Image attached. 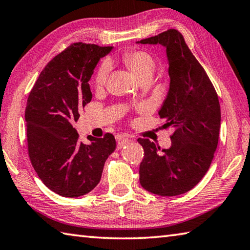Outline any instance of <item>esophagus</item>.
<instances>
[{"mask_svg": "<svg viewBox=\"0 0 250 250\" xmlns=\"http://www.w3.org/2000/svg\"><path fill=\"white\" fill-rule=\"evenodd\" d=\"M116 141H117V148L119 149H121V148H123L124 146L126 145V144H128L129 143V137H128V135H125V134H119V135H116Z\"/></svg>", "mask_w": 250, "mask_h": 250, "instance_id": "34e87169", "label": "esophagus"}]
</instances>
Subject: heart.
<instances>
[{
	"label": "heart",
	"mask_w": 250,
	"mask_h": 250,
	"mask_svg": "<svg viewBox=\"0 0 250 250\" xmlns=\"http://www.w3.org/2000/svg\"><path fill=\"white\" fill-rule=\"evenodd\" d=\"M122 61H123L125 66L139 79V82L144 81L146 78H151L154 73V60L148 52L144 50L127 51L122 55ZM110 69L111 65L107 61H103L99 65L95 76V83L97 87H102L106 83Z\"/></svg>",
	"instance_id": "heart-1"
}]
</instances>
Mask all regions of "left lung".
<instances>
[{
    "label": "left lung",
    "mask_w": 250,
    "mask_h": 250,
    "mask_svg": "<svg viewBox=\"0 0 250 250\" xmlns=\"http://www.w3.org/2000/svg\"><path fill=\"white\" fill-rule=\"evenodd\" d=\"M138 42L166 46L171 83L159 115L166 121L164 128H174L168 149L137 139L145 152L139 181L155 195L185 194L201 181L214 157L221 125L219 98L180 31L168 29Z\"/></svg>",
    "instance_id": "left-lung-1"
}]
</instances>
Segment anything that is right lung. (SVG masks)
Segmentation results:
<instances>
[{
    "label": "right lung",
    "instance_id": "1",
    "mask_svg": "<svg viewBox=\"0 0 250 250\" xmlns=\"http://www.w3.org/2000/svg\"><path fill=\"white\" fill-rule=\"evenodd\" d=\"M112 46L76 42L54 56L42 69L29 92L25 111L30 162L44 185L63 197L88 194L100 182L115 138L79 141L74 128L92 99L89 81L99 60Z\"/></svg>",
    "mask_w": 250,
    "mask_h": 250
}]
</instances>
